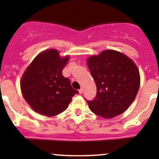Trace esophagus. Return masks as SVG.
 I'll return each mask as SVG.
<instances>
[{"label": "esophagus", "mask_w": 159, "mask_h": 159, "mask_svg": "<svg viewBox=\"0 0 159 159\" xmlns=\"http://www.w3.org/2000/svg\"><path fill=\"white\" fill-rule=\"evenodd\" d=\"M78 92H79V93H80V94L83 93V89H80L79 90H78Z\"/></svg>", "instance_id": "obj_1"}]
</instances>
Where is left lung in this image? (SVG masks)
<instances>
[{
  "mask_svg": "<svg viewBox=\"0 0 159 159\" xmlns=\"http://www.w3.org/2000/svg\"><path fill=\"white\" fill-rule=\"evenodd\" d=\"M97 87L96 96L87 101L91 111L105 119L125 112L134 102L140 87V74L128 57L106 50L87 60Z\"/></svg>",
  "mask_w": 159,
  "mask_h": 159,
  "instance_id": "obj_1",
  "label": "left lung"
}]
</instances>
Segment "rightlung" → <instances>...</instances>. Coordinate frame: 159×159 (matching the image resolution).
Here are the masks:
<instances>
[{
    "label": "right lung",
    "mask_w": 159,
    "mask_h": 159,
    "mask_svg": "<svg viewBox=\"0 0 159 159\" xmlns=\"http://www.w3.org/2000/svg\"><path fill=\"white\" fill-rule=\"evenodd\" d=\"M69 57H60L57 50L40 53L27 67L21 79L25 100L35 112L53 116L64 112L78 92L64 78L62 70Z\"/></svg>",
    "instance_id": "obj_1"
}]
</instances>
